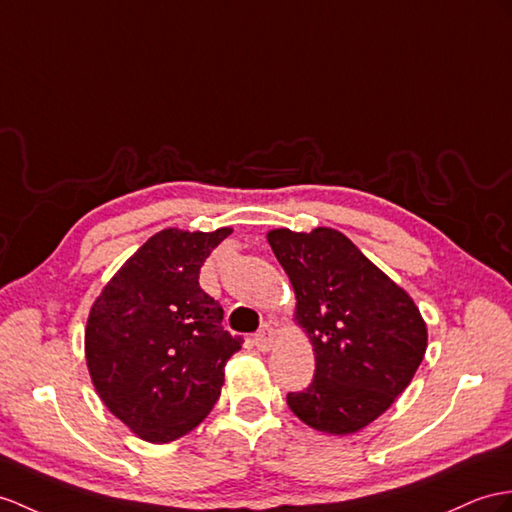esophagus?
I'll return each instance as SVG.
<instances>
[{"label": "esophagus", "mask_w": 512, "mask_h": 512, "mask_svg": "<svg viewBox=\"0 0 512 512\" xmlns=\"http://www.w3.org/2000/svg\"><path fill=\"white\" fill-rule=\"evenodd\" d=\"M273 343H276V332H273L271 326H265L263 330L254 334V345L258 352H269Z\"/></svg>", "instance_id": "34e87169"}]
</instances>
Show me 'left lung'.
Listing matches in <instances>:
<instances>
[{
  "mask_svg": "<svg viewBox=\"0 0 512 512\" xmlns=\"http://www.w3.org/2000/svg\"><path fill=\"white\" fill-rule=\"evenodd\" d=\"M267 241L295 291L315 352L308 389L286 395L306 426L354 434L404 393L428 347L419 308L339 230L278 228Z\"/></svg>",
  "mask_w": 512,
  "mask_h": 512,
  "instance_id": "8db88e82",
  "label": "left lung"
}]
</instances>
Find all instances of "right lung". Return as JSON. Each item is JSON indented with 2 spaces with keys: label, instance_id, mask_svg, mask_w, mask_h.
<instances>
[{
  "label": "right lung",
  "instance_id": "add662e5",
  "mask_svg": "<svg viewBox=\"0 0 512 512\" xmlns=\"http://www.w3.org/2000/svg\"><path fill=\"white\" fill-rule=\"evenodd\" d=\"M232 234L167 228L121 265L93 302L84 354L99 400L147 443L202 423L221 395L223 367L241 336L199 286V269Z\"/></svg>",
  "mask_w": 512,
  "mask_h": 512
}]
</instances>
